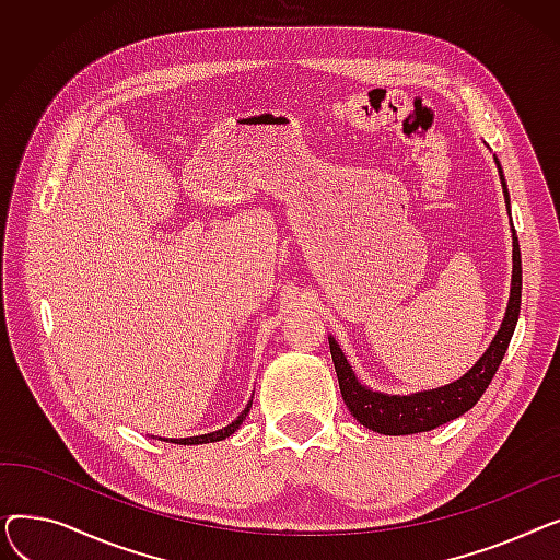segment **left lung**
<instances>
[{"mask_svg":"<svg viewBox=\"0 0 560 560\" xmlns=\"http://www.w3.org/2000/svg\"><path fill=\"white\" fill-rule=\"evenodd\" d=\"M497 172H499V182H502L504 199H506V211L511 215V197L504 179V170L499 165L497 156ZM513 224V222H511ZM513 231V275H511V295H509V306L502 319V327L494 334L492 342L488 349L479 357V361L469 368L463 376L447 386L431 388V390H420V393H410V395H388V393H378L368 388L363 381L357 376V372L351 370L345 351L340 349L338 340L329 336V347H331V359L336 365L338 374V384L342 399L349 408V413L354 416L363 427L384 433V435H410V433H420V431H431L440 424H445L450 420H456L458 416L467 413L472 408L486 388L490 386V381L502 363L509 342L513 338L517 317H520V304H522V256H520V243L515 229Z\"/></svg>","mask_w":560,"mask_h":560,"instance_id":"obj_1","label":"left lung"}]
</instances>
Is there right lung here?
Listing matches in <instances>:
<instances>
[{"instance_id":"add662e5","label":"right lung","mask_w":560,"mask_h":560,"mask_svg":"<svg viewBox=\"0 0 560 560\" xmlns=\"http://www.w3.org/2000/svg\"><path fill=\"white\" fill-rule=\"evenodd\" d=\"M249 408H252V399H249V404L245 406V410H243V413H241L238 418H235L231 424L218 429V431L201 433V435H190V438H161V440H165V443H174V445H206V443H218V440H224V438H229L231 433H235V431L241 429V424L245 422V418H247V413H249Z\"/></svg>"}]
</instances>
